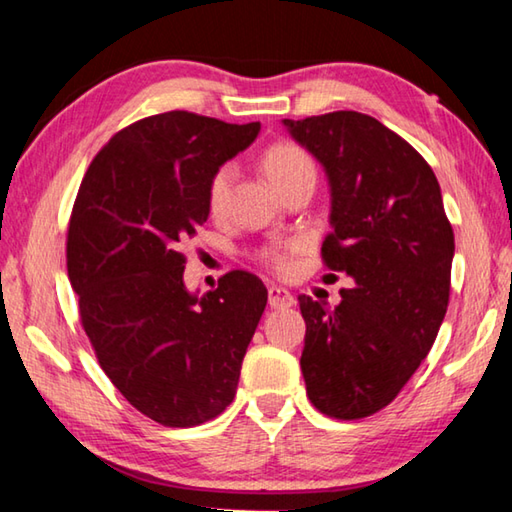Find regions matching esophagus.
Instances as JSON below:
<instances>
[{"label":"esophagus","instance_id":"esophagus-1","mask_svg":"<svg viewBox=\"0 0 512 512\" xmlns=\"http://www.w3.org/2000/svg\"><path fill=\"white\" fill-rule=\"evenodd\" d=\"M293 296L282 287H271L268 289V305H271L273 309H282V307H291L293 305Z\"/></svg>","mask_w":512,"mask_h":512}]
</instances>
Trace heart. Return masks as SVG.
Here are the masks:
<instances>
[{
  "label": "heart",
  "instance_id": "1",
  "mask_svg": "<svg viewBox=\"0 0 512 512\" xmlns=\"http://www.w3.org/2000/svg\"><path fill=\"white\" fill-rule=\"evenodd\" d=\"M262 169L266 178L277 187V192H282L284 187L302 176H316V164L311 160V155L293 142H275L268 146L262 155ZM232 180H235V164L232 162H223L221 167L212 171L205 192V203L210 214L216 216L223 212L230 196ZM298 250V241H280V244H271L259 250V259L266 266H271L275 273L284 275L293 268V257H296Z\"/></svg>",
  "mask_w": 512,
  "mask_h": 512
}]
</instances>
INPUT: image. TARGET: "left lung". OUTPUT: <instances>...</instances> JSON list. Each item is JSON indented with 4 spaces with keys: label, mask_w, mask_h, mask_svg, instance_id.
I'll use <instances>...</instances> for the list:
<instances>
[{
    "label": "left lung",
    "mask_w": 512,
    "mask_h": 512,
    "mask_svg": "<svg viewBox=\"0 0 512 512\" xmlns=\"http://www.w3.org/2000/svg\"><path fill=\"white\" fill-rule=\"evenodd\" d=\"M284 126L323 162L332 187L323 264L354 280L334 309L298 296L302 377L320 413L361 420L395 400L436 341L454 230L429 162L375 117L336 110Z\"/></svg>",
    "instance_id": "1"
}]
</instances>
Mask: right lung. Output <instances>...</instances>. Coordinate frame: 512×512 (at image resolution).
<instances>
[{"mask_svg":"<svg viewBox=\"0 0 512 512\" xmlns=\"http://www.w3.org/2000/svg\"><path fill=\"white\" fill-rule=\"evenodd\" d=\"M259 133L187 110L133 121L94 155L67 225V275L99 366L162 427H198L237 395L264 314L257 275L230 271L198 300L189 239L207 221V180Z\"/></svg>","mask_w":512,"mask_h":512,"instance_id":"right-lung-1","label":"right lung"}]
</instances>
